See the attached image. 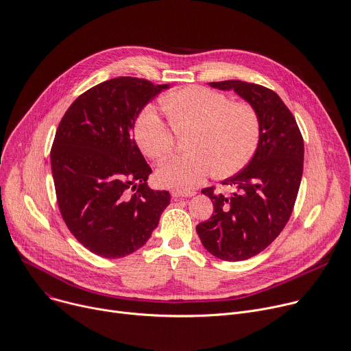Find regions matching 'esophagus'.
I'll list each match as a JSON object with an SVG mask.
<instances>
[{"instance_id":"34e87169","label":"esophagus","mask_w":351,"mask_h":351,"mask_svg":"<svg viewBox=\"0 0 351 351\" xmlns=\"http://www.w3.org/2000/svg\"><path fill=\"white\" fill-rule=\"evenodd\" d=\"M173 199H182V197H192L195 196V192H179V190H173L172 192Z\"/></svg>"}]
</instances>
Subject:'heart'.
<instances>
[{"instance_id": "heart-1", "label": "heart", "mask_w": 351, "mask_h": 351, "mask_svg": "<svg viewBox=\"0 0 351 351\" xmlns=\"http://www.w3.org/2000/svg\"><path fill=\"white\" fill-rule=\"evenodd\" d=\"M162 104L176 129H195L192 154L175 155L156 168V182L190 192L215 171L230 176L242 171L258 151L262 125L258 112L246 102H231L226 93L186 86L168 93ZM134 137L144 155L159 159L173 145L171 125L155 106L147 105L134 121Z\"/></svg>"}]
</instances>
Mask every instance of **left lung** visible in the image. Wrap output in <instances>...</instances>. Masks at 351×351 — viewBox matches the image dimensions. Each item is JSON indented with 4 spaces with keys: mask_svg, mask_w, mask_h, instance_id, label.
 Segmentation results:
<instances>
[{
    "mask_svg": "<svg viewBox=\"0 0 351 351\" xmlns=\"http://www.w3.org/2000/svg\"><path fill=\"white\" fill-rule=\"evenodd\" d=\"M213 88L234 90L258 112L262 136L252 161L222 184L235 189L231 196L202 193L214 204L210 219L196 231L215 258L239 262L256 256L282 231L290 219L304 168V140L298 124L278 95L262 85L238 80L210 82Z\"/></svg>",
    "mask_w": 351,
    "mask_h": 351,
    "instance_id": "obj_1",
    "label": "left lung"
}]
</instances>
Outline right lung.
I'll list each match as a JSON object with an SVG mask.
<instances>
[{
	"label": "right lung",
	"instance_id": "obj_1",
	"mask_svg": "<svg viewBox=\"0 0 351 351\" xmlns=\"http://www.w3.org/2000/svg\"><path fill=\"white\" fill-rule=\"evenodd\" d=\"M169 84L119 77L84 92L62 116L50 151L62 219L92 253L120 259L140 249L171 202L130 132L141 109Z\"/></svg>",
	"mask_w": 351,
	"mask_h": 351
}]
</instances>
